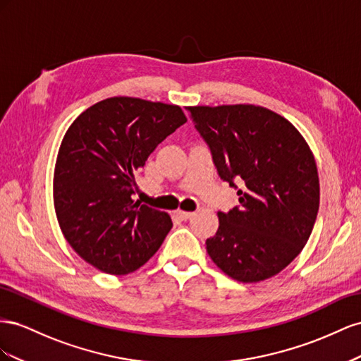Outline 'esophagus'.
I'll use <instances>...</instances> for the list:
<instances>
[{"mask_svg": "<svg viewBox=\"0 0 361 361\" xmlns=\"http://www.w3.org/2000/svg\"><path fill=\"white\" fill-rule=\"evenodd\" d=\"M177 214L180 216L181 221H189L190 218H193V216H195L193 212H183V210H178Z\"/></svg>", "mask_w": 361, "mask_h": 361, "instance_id": "obj_1", "label": "esophagus"}]
</instances>
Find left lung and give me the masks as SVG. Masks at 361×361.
<instances>
[{
    "instance_id": "1",
    "label": "left lung",
    "mask_w": 361,
    "mask_h": 361,
    "mask_svg": "<svg viewBox=\"0 0 361 361\" xmlns=\"http://www.w3.org/2000/svg\"><path fill=\"white\" fill-rule=\"evenodd\" d=\"M189 111L221 180L238 189L240 202L218 213L219 228L205 240L209 255L242 283L276 275L302 251L317 216L319 177L310 148L289 121L264 107Z\"/></svg>"
}]
</instances>
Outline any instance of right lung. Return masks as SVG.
I'll list each match as a JSON object with an SVG mask.
<instances>
[{
  "label": "right lung",
  "mask_w": 361,
  "mask_h": 361,
  "mask_svg": "<svg viewBox=\"0 0 361 361\" xmlns=\"http://www.w3.org/2000/svg\"><path fill=\"white\" fill-rule=\"evenodd\" d=\"M184 122L178 106L113 97L68 128L54 171L56 214L74 251L101 272L139 269L171 231L168 213L131 197L149 154Z\"/></svg>",
  "instance_id": "obj_1"
}]
</instances>
